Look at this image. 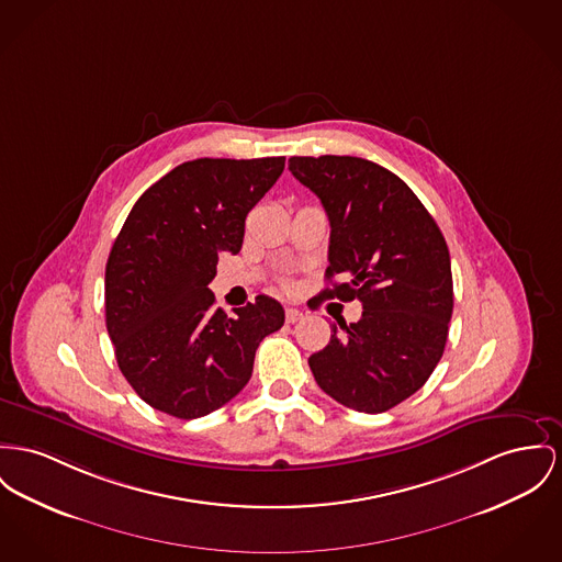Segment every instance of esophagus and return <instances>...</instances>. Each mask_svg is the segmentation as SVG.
I'll return each mask as SVG.
<instances>
[{
  "instance_id": "obj_1",
  "label": "esophagus",
  "mask_w": 562,
  "mask_h": 562,
  "mask_svg": "<svg viewBox=\"0 0 562 562\" xmlns=\"http://www.w3.org/2000/svg\"><path fill=\"white\" fill-rule=\"evenodd\" d=\"M304 315H302V311H299V308H285V322L288 324H296V322H300Z\"/></svg>"
}]
</instances>
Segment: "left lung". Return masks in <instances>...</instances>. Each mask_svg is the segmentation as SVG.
Returning a JSON list of instances; mask_svg holds the SVG:
<instances>
[{
    "mask_svg": "<svg viewBox=\"0 0 562 562\" xmlns=\"http://www.w3.org/2000/svg\"><path fill=\"white\" fill-rule=\"evenodd\" d=\"M290 172L330 220L322 299L362 302L356 324L330 326L308 358L317 385L337 403L383 413L415 394L439 364L453 308L446 238L409 186L362 157H290Z\"/></svg>",
    "mask_w": 562,
    "mask_h": 562,
    "instance_id": "left-lung-1",
    "label": "left lung"
}]
</instances>
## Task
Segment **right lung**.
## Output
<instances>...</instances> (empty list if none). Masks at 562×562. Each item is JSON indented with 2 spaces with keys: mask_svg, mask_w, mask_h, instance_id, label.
<instances>
[{
  "mask_svg": "<svg viewBox=\"0 0 562 562\" xmlns=\"http://www.w3.org/2000/svg\"><path fill=\"white\" fill-rule=\"evenodd\" d=\"M285 157L186 161L150 186L114 240L104 279L116 364L157 412L195 419L251 379L256 349L285 311L274 299L225 315L209 283L220 254H238L245 220Z\"/></svg>",
  "mask_w": 562,
  "mask_h": 562,
  "instance_id": "right-lung-1",
  "label": "right lung"
}]
</instances>
